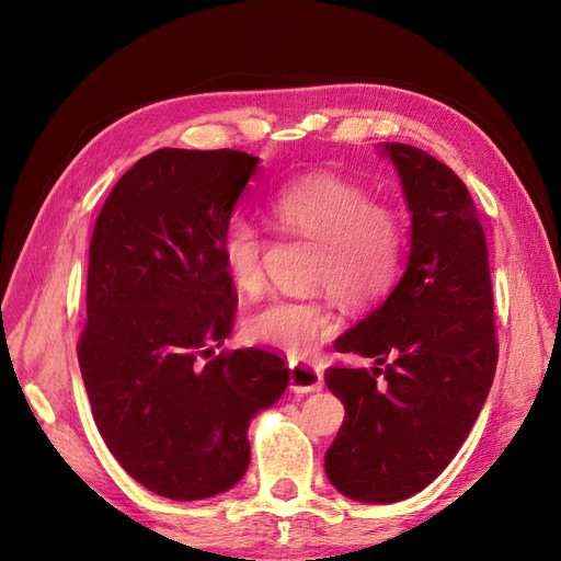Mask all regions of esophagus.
Segmentation results:
<instances>
[{"instance_id":"esophagus-1","label":"esophagus","mask_w":561,"mask_h":561,"mask_svg":"<svg viewBox=\"0 0 561 561\" xmlns=\"http://www.w3.org/2000/svg\"><path fill=\"white\" fill-rule=\"evenodd\" d=\"M322 386L320 369L311 363H290V390L295 393H313Z\"/></svg>"}]
</instances>
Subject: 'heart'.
<instances>
[{
	"mask_svg": "<svg viewBox=\"0 0 561 561\" xmlns=\"http://www.w3.org/2000/svg\"><path fill=\"white\" fill-rule=\"evenodd\" d=\"M271 215L285 229L320 245L313 283L348 304L375 301L396 283L404 233L398 215L342 178L313 175L283 186ZM264 236L245 215L231 217L222 236V260L241 293L264 283ZM336 318L322 301L278 297L245 318L250 342L278 353L307 355L334 332Z\"/></svg>",
	"mask_w": 561,
	"mask_h": 561,
	"instance_id": "1",
	"label": "heart"
}]
</instances>
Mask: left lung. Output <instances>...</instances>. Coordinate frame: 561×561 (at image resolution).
I'll list each match as a JSON object with an SVG mask.
<instances>
[{"label":"left lung","mask_w":561,"mask_h":561,"mask_svg":"<svg viewBox=\"0 0 561 561\" xmlns=\"http://www.w3.org/2000/svg\"><path fill=\"white\" fill-rule=\"evenodd\" d=\"M412 215L404 274L334 342L375 367H330L344 423L325 454L328 480L363 503L404 501L461 449L494 381L499 344L478 208L449 165L383 142Z\"/></svg>","instance_id":"1"}]
</instances>
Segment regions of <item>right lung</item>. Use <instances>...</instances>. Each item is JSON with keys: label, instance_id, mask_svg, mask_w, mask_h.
Listing matches in <instances>:
<instances>
[{"label": "right lung", "instance_id": "1", "mask_svg": "<svg viewBox=\"0 0 561 561\" xmlns=\"http://www.w3.org/2000/svg\"><path fill=\"white\" fill-rule=\"evenodd\" d=\"M257 163L236 149L151 151L114 184L93 229L83 386L116 461L173 501L241 482L250 421L290 379L262 348L213 358L239 301L222 236Z\"/></svg>", "mask_w": 561, "mask_h": 561}]
</instances>
